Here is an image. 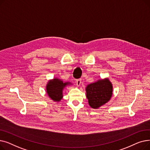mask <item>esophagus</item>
Returning a JSON list of instances; mask_svg holds the SVG:
<instances>
[{
	"instance_id": "obj_1",
	"label": "esophagus",
	"mask_w": 150,
	"mask_h": 150,
	"mask_svg": "<svg viewBox=\"0 0 150 150\" xmlns=\"http://www.w3.org/2000/svg\"><path fill=\"white\" fill-rule=\"evenodd\" d=\"M76 83L78 86H80L81 83V79H78L76 80Z\"/></svg>"
}]
</instances>
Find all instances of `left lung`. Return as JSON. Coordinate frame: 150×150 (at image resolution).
<instances>
[{
    "mask_svg": "<svg viewBox=\"0 0 150 150\" xmlns=\"http://www.w3.org/2000/svg\"><path fill=\"white\" fill-rule=\"evenodd\" d=\"M112 91V84L108 78L88 84L86 92L89 106L93 109H98L104 105L111 100Z\"/></svg>",
    "mask_w": 150,
    "mask_h": 150,
    "instance_id": "8db88e82",
    "label": "left lung"
}]
</instances>
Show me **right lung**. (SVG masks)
I'll list each match as a JSON object with an SVG mask.
<instances>
[{"label":"right lung","mask_w":150,"mask_h":150,"mask_svg":"<svg viewBox=\"0 0 150 150\" xmlns=\"http://www.w3.org/2000/svg\"><path fill=\"white\" fill-rule=\"evenodd\" d=\"M70 82L64 83L59 78H55L50 80L46 85V92L48 96L54 101L58 102L63 97L62 91L67 86L71 85Z\"/></svg>","instance_id":"obj_1"}]
</instances>
